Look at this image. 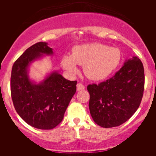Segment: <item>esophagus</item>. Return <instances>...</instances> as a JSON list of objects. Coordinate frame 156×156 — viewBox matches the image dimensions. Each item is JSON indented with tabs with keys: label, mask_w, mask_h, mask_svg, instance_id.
<instances>
[{
	"label": "esophagus",
	"mask_w": 156,
	"mask_h": 156,
	"mask_svg": "<svg viewBox=\"0 0 156 156\" xmlns=\"http://www.w3.org/2000/svg\"><path fill=\"white\" fill-rule=\"evenodd\" d=\"M76 89H77V90H83L85 89V87H84V85L82 84L81 83H78L76 85Z\"/></svg>",
	"instance_id": "1"
}]
</instances>
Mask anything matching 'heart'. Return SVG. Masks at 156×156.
Returning a JSON list of instances; mask_svg holds the SVG:
<instances>
[{
  "label": "heart",
  "instance_id": "1",
  "mask_svg": "<svg viewBox=\"0 0 156 156\" xmlns=\"http://www.w3.org/2000/svg\"><path fill=\"white\" fill-rule=\"evenodd\" d=\"M122 58L119 49L110 48L100 43L74 47L71 55L62 59L63 69L69 73H78V65L84 66V73L88 78L95 81L107 79L116 69Z\"/></svg>",
  "mask_w": 156,
  "mask_h": 156
}]
</instances>
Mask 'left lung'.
<instances>
[{
	"label": "left lung",
	"instance_id": "obj_1",
	"mask_svg": "<svg viewBox=\"0 0 156 156\" xmlns=\"http://www.w3.org/2000/svg\"><path fill=\"white\" fill-rule=\"evenodd\" d=\"M144 88V66L140 59L133 57L110 79L87 86L93 120L105 128L124 123L140 106Z\"/></svg>",
	"mask_w": 156,
	"mask_h": 156
}]
</instances>
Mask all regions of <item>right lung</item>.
Returning <instances> with one entry per match:
<instances>
[{
	"mask_svg": "<svg viewBox=\"0 0 156 156\" xmlns=\"http://www.w3.org/2000/svg\"><path fill=\"white\" fill-rule=\"evenodd\" d=\"M43 54L51 55L45 42L32 45L15 62L11 75V95L14 107L25 122L33 127L51 129L62 121L65 112L76 90L77 81L66 80L54 72L35 84L27 75L32 62Z\"/></svg>",
	"mask_w": 156,
	"mask_h": 156,
	"instance_id": "right-lung-1",
	"label": "right lung"
}]
</instances>
